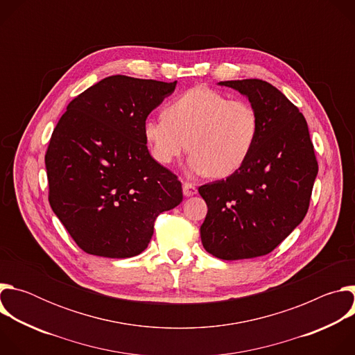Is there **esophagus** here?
Returning <instances> with one entry per match:
<instances>
[{
	"mask_svg": "<svg viewBox=\"0 0 355 355\" xmlns=\"http://www.w3.org/2000/svg\"><path fill=\"white\" fill-rule=\"evenodd\" d=\"M182 192L185 196H192L196 193V187L191 182H184L182 184Z\"/></svg>",
	"mask_w": 355,
	"mask_h": 355,
	"instance_id": "1",
	"label": "esophagus"
}]
</instances>
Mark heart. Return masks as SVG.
<instances>
[{"instance_id":"heart-1","label":"heart","mask_w":355,"mask_h":355,"mask_svg":"<svg viewBox=\"0 0 355 355\" xmlns=\"http://www.w3.org/2000/svg\"><path fill=\"white\" fill-rule=\"evenodd\" d=\"M259 130L260 116L250 103L204 85L175 98L164 108L163 119L148 118L143 123V136L157 163L168 166L188 148L189 173L216 178L232 175L245 163Z\"/></svg>"}]
</instances>
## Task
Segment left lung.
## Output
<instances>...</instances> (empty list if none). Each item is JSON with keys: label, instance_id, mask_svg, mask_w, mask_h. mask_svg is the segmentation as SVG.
Returning <instances> with one entry per match:
<instances>
[{"label": "left lung", "instance_id": "8db88e82", "mask_svg": "<svg viewBox=\"0 0 355 355\" xmlns=\"http://www.w3.org/2000/svg\"><path fill=\"white\" fill-rule=\"evenodd\" d=\"M219 85L248 98L260 130L236 173L198 188L208 205L200 240L218 259H254L271 252L306 216L318 160L305 116L278 88L257 78Z\"/></svg>", "mask_w": 355, "mask_h": 355}]
</instances>
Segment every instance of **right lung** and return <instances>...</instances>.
Wrapping results in <instances>:
<instances>
[{
	"mask_svg": "<svg viewBox=\"0 0 355 355\" xmlns=\"http://www.w3.org/2000/svg\"><path fill=\"white\" fill-rule=\"evenodd\" d=\"M175 85L111 76L77 95L58 122L44 156L49 202L88 254H140L156 218L181 204V182L150 156L143 136Z\"/></svg>",
	"mask_w": 355,
	"mask_h": 355,
	"instance_id": "add662e5",
	"label": "right lung"
}]
</instances>
